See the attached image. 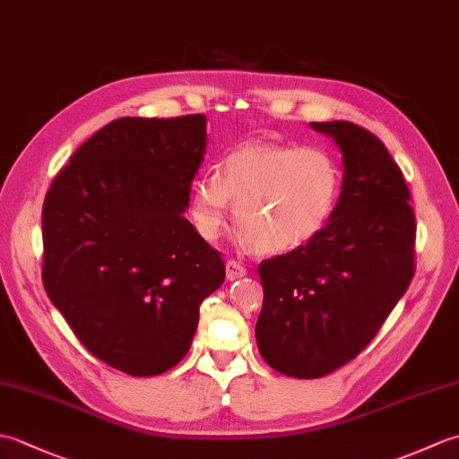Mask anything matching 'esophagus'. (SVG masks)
Segmentation results:
<instances>
[{"label":"esophagus","instance_id":"34e87169","mask_svg":"<svg viewBox=\"0 0 459 459\" xmlns=\"http://www.w3.org/2000/svg\"><path fill=\"white\" fill-rule=\"evenodd\" d=\"M245 274H247V270H245V266L238 264V262H235V260L227 262V280L232 281V280L245 278Z\"/></svg>","mask_w":459,"mask_h":459}]
</instances>
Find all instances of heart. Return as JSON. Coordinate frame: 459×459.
Instances as JSON below:
<instances>
[{
	"label": "heart",
	"instance_id": "b5f03b06",
	"mask_svg": "<svg viewBox=\"0 0 459 459\" xmlns=\"http://www.w3.org/2000/svg\"><path fill=\"white\" fill-rule=\"evenodd\" d=\"M343 175L324 148L245 143L227 153L221 175L195 181L189 214L204 240H217L237 204L238 242L270 255L307 245L333 219Z\"/></svg>",
	"mask_w": 459,
	"mask_h": 459
}]
</instances>
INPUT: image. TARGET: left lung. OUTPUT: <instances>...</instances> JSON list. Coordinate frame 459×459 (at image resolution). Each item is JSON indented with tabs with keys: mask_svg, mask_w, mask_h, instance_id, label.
Instances as JSON below:
<instances>
[{
	"mask_svg": "<svg viewBox=\"0 0 459 459\" xmlns=\"http://www.w3.org/2000/svg\"><path fill=\"white\" fill-rule=\"evenodd\" d=\"M309 126L343 155L337 211L314 240L258 268V351L294 378H319L355 359L414 276L411 191L385 143L351 122Z\"/></svg>",
	"mask_w": 459,
	"mask_h": 459,
	"instance_id": "obj_1",
	"label": "left lung"
}]
</instances>
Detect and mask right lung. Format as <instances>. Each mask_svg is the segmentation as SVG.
Masks as SVG:
<instances>
[{
  "label": "right lung",
  "instance_id": "obj_1",
  "mask_svg": "<svg viewBox=\"0 0 459 459\" xmlns=\"http://www.w3.org/2000/svg\"><path fill=\"white\" fill-rule=\"evenodd\" d=\"M207 118H120L86 140L43 204V284L81 343L132 377L187 353L224 264L183 217Z\"/></svg>",
  "mask_w": 459,
  "mask_h": 459
}]
</instances>
